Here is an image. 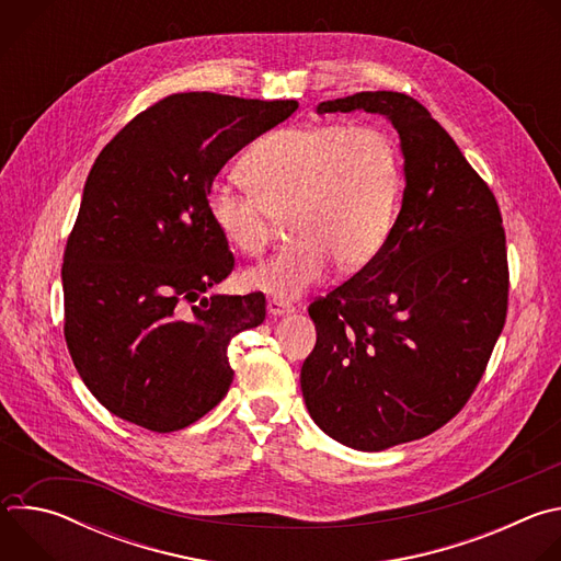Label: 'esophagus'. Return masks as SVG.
Instances as JSON below:
<instances>
[{"mask_svg":"<svg viewBox=\"0 0 561 561\" xmlns=\"http://www.w3.org/2000/svg\"><path fill=\"white\" fill-rule=\"evenodd\" d=\"M293 310H295V306L288 304V301H284V299H271V301H268V314H273V317L288 314V312H293Z\"/></svg>","mask_w":561,"mask_h":561,"instance_id":"1","label":"esophagus"}]
</instances>
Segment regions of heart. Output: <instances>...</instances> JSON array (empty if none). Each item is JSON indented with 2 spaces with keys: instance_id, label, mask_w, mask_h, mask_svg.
I'll list each match as a JSON object with an SVG mask.
<instances>
[{
  "instance_id": "obj_1",
  "label": "heart",
  "mask_w": 561,
  "mask_h": 561,
  "mask_svg": "<svg viewBox=\"0 0 561 561\" xmlns=\"http://www.w3.org/2000/svg\"><path fill=\"white\" fill-rule=\"evenodd\" d=\"M244 188L215 184L208 215L239 253L257 257L275 219L288 217L297 242L249 268V288L275 299H297L342 271L368 264L394 224L402 162L392 137L370 124H308L282 128L257 141L239 164Z\"/></svg>"
}]
</instances>
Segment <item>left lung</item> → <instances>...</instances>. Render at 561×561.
Here are the masks:
<instances>
[{
	"label": "left lung",
	"mask_w": 561,
	"mask_h": 561,
	"mask_svg": "<svg viewBox=\"0 0 561 561\" xmlns=\"http://www.w3.org/2000/svg\"><path fill=\"white\" fill-rule=\"evenodd\" d=\"M357 108L402 139V210L362 271L310 301L317 342L299 379L314 424L373 453L466 407L506 324L508 257L493 191L417 100L364 91L317 113Z\"/></svg>",
	"instance_id": "1"
}]
</instances>
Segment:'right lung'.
<instances>
[{
  "label": "right lung",
  "mask_w": 561,
  "mask_h": 561,
  "mask_svg": "<svg viewBox=\"0 0 561 561\" xmlns=\"http://www.w3.org/2000/svg\"><path fill=\"white\" fill-rule=\"evenodd\" d=\"M297 106L175 93L98 154L64 251V337L113 415L173 433L226 397L228 344L264 322L266 297L204 295L234 268L206 202L228 159Z\"/></svg>",
  "instance_id": "add662e5"
}]
</instances>
